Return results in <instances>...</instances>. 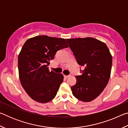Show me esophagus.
Listing matches in <instances>:
<instances>
[{
	"label": "esophagus",
	"instance_id": "obj_1",
	"mask_svg": "<svg viewBox=\"0 0 128 128\" xmlns=\"http://www.w3.org/2000/svg\"><path fill=\"white\" fill-rule=\"evenodd\" d=\"M69 77V76H66V75H64V77L66 78H68Z\"/></svg>",
	"mask_w": 128,
	"mask_h": 128
}]
</instances>
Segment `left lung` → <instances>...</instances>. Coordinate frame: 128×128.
Returning a JSON list of instances; mask_svg holds the SVG:
<instances>
[{
	"instance_id": "obj_1",
	"label": "left lung",
	"mask_w": 128,
	"mask_h": 128,
	"mask_svg": "<svg viewBox=\"0 0 128 128\" xmlns=\"http://www.w3.org/2000/svg\"><path fill=\"white\" fill-rule=\"evenodd\" d=\"M77 63L84 66L82 75L76 76V84L71 87L72 93L82 102H90L100 95L109 81L112 57L104 43L96 39H66Z\"/></svg>"
}]
</instances>
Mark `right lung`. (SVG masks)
<instances>
[{"label":"right lung","mask_w":128,"mask_h":128,"mask_svg":"<svg viewBox=\"0 0 128 128\" xmlns=\"http://www.w3.org/2000/svg\"><path fill=\"white\" fill-rule=\"evenodd\" d=\"M68 47L63 38L39 36L26 41L18 58L19 77L28 95L39 103L55 98L63 75L50 71L48 66L58 51Z\"/></svg>","instance_id":"right-lung-1"}]
</instances>
